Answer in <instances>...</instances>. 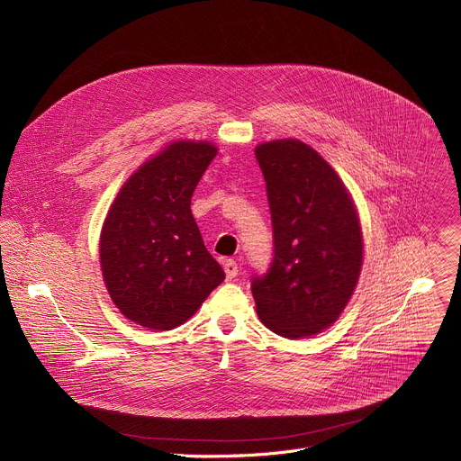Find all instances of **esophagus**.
<instances>
[{"label":"esophagus","mask_w":461,"mask_h":461,"mask_svg":"<svg viewBox=\"0 0 461 461\" xmlns=\"http://www.w3.org/2000/svg\"><path fill=\"white\" fill-rule=\"evenodd\" d=\"M222 267H224V272H226V279H228V281H231V279L237 277V274H239V265H237V262H235L233 258H226V260L222 262Z\"/></svg>","instance_id":"obj_1"}]
</instances>
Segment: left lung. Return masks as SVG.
Masks as SVG:
<instances>
[{"instance_id": "8db88e82", "label": "left lung", "mask_w": 461, "mask_h": 461, "mask_svg": "<svg viewBox=\"0 0 461 461\" xmlns=\"http://www.w3.org/2000/svg\"><path fill=\"white\" fill-rule=\"evenodd\" d=\"M255 157L274 226L272 267L251 279L257 315L277 336L310 338L338 321L356 290L359 217L343 180L304 142L260 144Z\"/></svg>"}]
</instances>
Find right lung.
I'll return each mask as SVG.
<instances>
[{
  "mask_svg": "<svg viewBox=\"0 0 461 461\" xmlns=\"http://www.w3.org/2000/svg\"><path fill=\"white\" fill-rule=\"evenodd\" d=\"M215 155L210 142H171L127 178L105 217V288L144 328L180 326L226 277L191 213L193 191Z\"/></svg>",
  "mask_w": 461,
  "mask_h": 461,
  "instance_id": "add662e5",
  "label": "right lung"
}]
</instances>
